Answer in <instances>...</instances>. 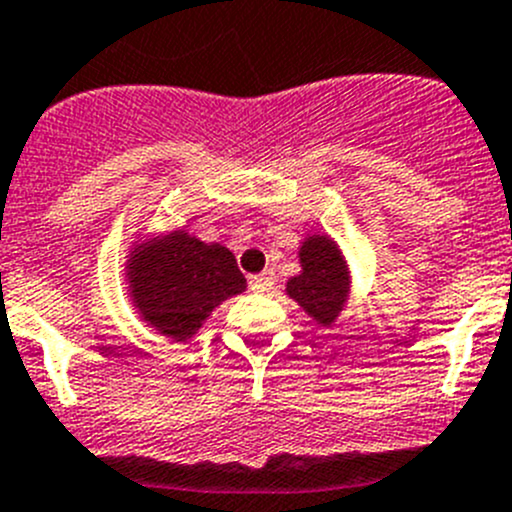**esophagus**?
I'll return each instance as SVG.
<instances>
[{
  "label": "esophagus",
  "instance_id": "34e87169",
  "mask_svg": "<svg viewBox=\"0 0 512 512\" xmlns=\"http://www.w3.org/2000/svg\"><path fill=\"white\" fill-rule=\"evenodd\" d=\"M248 284H251L253 291H269L271 286H274V271H264V274L251 276Z\"/></svg>",
  "mask_w": 512,
  "mask_h": 512
}]
</instances>
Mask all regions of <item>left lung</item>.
I'll return each instance as SVG.
<instances>
[{"mask_svg": "<svg viewBox=\"0 0 512 512\" xmlns=\"http://www.w3.org/2000/svg\"><path fill=\"white\" fill-rule=\"evenodd\" d=\"M301 274L286 281V294L314 316L321 326H332L349 296V266L337 241L329 236L306 238L299 248Z\"/></svg>", "mask_w": 512, "mask_h": 512, "instance_id": "left-lung-1", "label": "left lung"}]
</instances>
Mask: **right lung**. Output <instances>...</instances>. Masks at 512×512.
Wrapping results in <instances>:
<instances>
[{
    "label": "right lung",
    "mask_w": 512,
    "mask_h": 512,
    "mask_svg": "<svg viewBox=\"0 0 512 512\" xmlns=\"http://www.w3.org/2000/svg\"><path fill=\"white\" fill-rule=\"evenodd\" d=\"M125 271L140 319L175 342L191 339L221 301L246 291L233 253L186 231L135 243Z\"/></svg>",
    "instance_id": "1"
}]
</instances>
